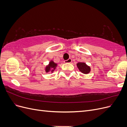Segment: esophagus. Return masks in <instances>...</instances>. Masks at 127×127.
<instances>
[{
  "label": "esophagus",
  "instance_id": "1",
  "mask_svg": "<svg viewBox=\"0 0 127 127\" xmlns=\"http://www.w3.org/2000/svg\"><path fill=\"white\" fill-rule=\"evenodd\" d=\"M71 61H72V60H71V59L69 58V59H68V60H64V63L65 64H67V63H71Z\"/></svg>",
  "mask_w": 127,
  "mask_h": 127
}]
</instances>
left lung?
<instances>
[{"label":"left lung","instance_id":"8db88e82","mask_svg":"<svg viewBox=\"0 0 127 127\" xmlns=\"http://www.w3.org/2000/svg\"><path fill=\"white\" fill-rule=\"evenodd\" d=\"M77 66L79 70L85 74H87L90 72L91 68L89 66H87L84 63H78L77 64Z\"/></svg>","mask_w":127,"mask_h":127}]
</instances>
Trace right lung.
I'll return each instance as SVG.
<instances>
[{"instance_id": "obj_1", "label": "right lung", "mask_w": 127, "mask_h": 127, "mask_svg": "<svg viewBox=\"0 0 127 127\" xmlns=\"http://www.w3.org/2000/svg\"><path fill=\"white\" fill-rule=\"evenodd\" d=\"M57 64L53 62V61H51L49 63V64L48 66H47V67L45 68V71L47 72H48L49 71H50L51 69L52 70L51 71L53 72V71H54L55 69H56V67H57Z\"/></svg>"}]
</instances>
